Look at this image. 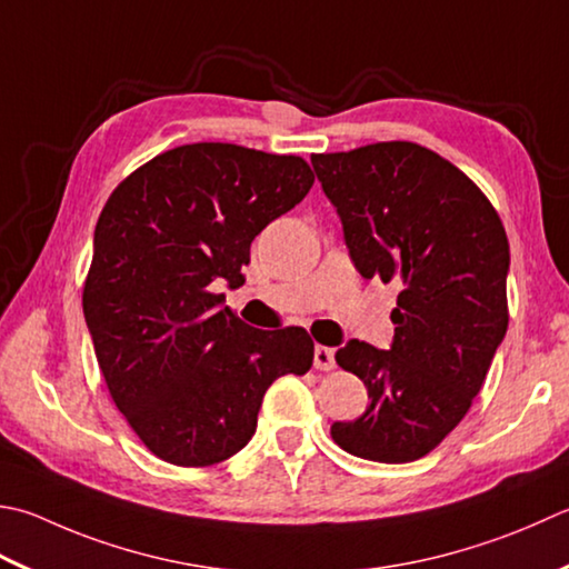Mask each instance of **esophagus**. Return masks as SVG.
<instances>
[{"label":"esophagus","instance_id":"esophagus-1","mask_svg":"<svg viewBox=\"0 0 569 569\" xmlns=\"http://www.w3.org/2000/svg\"><path fill=\"white\" fill-rule=\"evenodd\" d=\"M313 365L318 367V370H332V367H336V350L326 348V345H316Z\"/></svg>","mask_w":569,"mask_h":569}]
</instances>
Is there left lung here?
Returning a JSON list of instances; mask_svg holds the SVG:
<instances>
[{"label": "left lung", "mask_w": 569, "mask_h": 569, "mask_svg": "<svg viewBox=\"0 0 569 569\" xmlns=\"http://www.w3.org/2000/svg\"><path fill=\"white\" fill-rule=\"evenodd\" d=\"M313 170L342 219L362 278L402 286L395 342L350 340L336 362L367 387V409L330 437L352 456L407 463L471 409L508 330V237L469 174L417 142L320 152Z\"/></svg>", "instance_id": "1"}]
</instances>
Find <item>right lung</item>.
Returning a JSON list of instances; mask_svg holds the SVG:
<instances>
[{"label": "right lung", "instance_id": "obj_1", "mask_svg": "<svg viewBox=\"0 0 569 569\" xmlns=\"http://www.w3.org/2000/svg\"><path fill=\"white\" fill-rule=\"evenodd\" d=\"M313 182L298 154L194 142L144 162L108 197L83 316L110 399L158 459L227 461L253 437L266 389L313 365L303 328H251L214 291L243 283L256 233Z\"/></svg>", "mask_w": 569, "mask_h": 569}]
</instances>
